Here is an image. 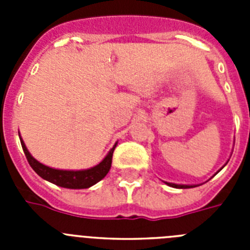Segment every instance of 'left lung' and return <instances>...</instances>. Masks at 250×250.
Wrapping results in <instances>:
<instances>
[{
  "mask_svg": "<svg viewBox=\"0 0 250 250\" xmlns=\"http://www.w3.org/2000/svg\"><path fill=\"white\" fill-rule=\"evenodd\" d=\"M165 184H167L169 187L176 188V189H189V188L198 187V185H182V184H173V183H165Z\"/></svg>",
  "mask_w": 250,
  "mask_h": 250,
  "instance_id": "obj_1",
  "label": "left lung"
}]
</instances>
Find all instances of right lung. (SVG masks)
Segmentation results:
<instances>
[{
    "instance_id": "add662e5",
    "label": "right lung",
    "mask_w": 250,
    "mask_h": 250,
    "mask_svg": "<svg viewBox=\"0 0 250 250\" xmlns=\"http://www.w3.org/2000/svg\"><path fill=\"white\" fill-rule=\"evenodd\" d=\"M21 140L22 149L25 152L26 159H27L28 164L31 165V167L39 174L40 176L47 182L52 183V184L57 185V187L61 188H67V189H86V188H90L92 185H95L96 183H99L101 179H104L106 176V174L109 173L110 167H111L112 163V154H114V150L116 147V144L112 146V149L110 150L109 154L104 158V160L101 163H99L98 165L90 167V169L85 170H60V169H54V167H46V165L41 164L40 161H37L34 156L31 155L30 151L26 147L25 143L20 138Z\"/></svg>"
}]
</instances>
